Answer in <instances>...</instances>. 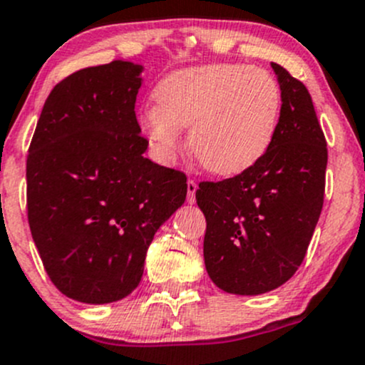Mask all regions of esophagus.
Here are the masks:
<instances>
[{"mask_svg": "<svg viewBox=\"0 0 365 365\" xmlns=\"http://www.w3.org/2000/svg\"><path fill=\"white\" fill-rule=\"evenodd\" d=\"M197 182L193 179L187 181V204H195V193H197Z\"/></svg>", "mask_w": 365, "mask_h": 365, "instance_id": "34e87169", "label": "esophagus"}]
</instances>
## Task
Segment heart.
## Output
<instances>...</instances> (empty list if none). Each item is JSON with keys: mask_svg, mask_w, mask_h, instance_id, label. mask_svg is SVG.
<instances>
[{"mask_svg": "<svg viewBox=\"0 0 365 365\" xmlns=\"http://www.w3.org/2000/svg\"><path fill=\"white\" fill-rule=\"evenodd\" d=\"M145 114L149 138L163 156L181 148V128L198 163L214 175H237L269 151L283 95L269 71L216 63L168 73Z\"/></svg>", "mask_w": 365, "mask_h": 365, "instance_id": "b5f03b06", "label": "heart"}]
</instances>
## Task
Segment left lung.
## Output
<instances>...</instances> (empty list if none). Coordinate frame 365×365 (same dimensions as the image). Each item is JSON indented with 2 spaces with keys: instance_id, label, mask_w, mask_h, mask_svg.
<instances>
[{
  "instance_id": "8db88e82",
  "label": "left lung",
  "mask_w": 365,
  "mask_h": 365,
  "mask_svg": "<svg viewBox=\"0 0 365 365\" xmlns=\"http://www.w3.org/2000/svg\"><path fill=\"white\" fill-rule=\"evenodd\" d=\"M283 105L269 151L235 178L200 182L197 204L207 221L204 260L217 288L260 295L297 272L323 207L327 142L300 81L270 63Z\"/></svg>"
}]
</instances>
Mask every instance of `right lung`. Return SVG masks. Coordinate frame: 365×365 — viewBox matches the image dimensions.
I'll return each mask as SVG.
<instances>
[{"label":"right lung","mask_w":365,"mask_h":365,"mask_svg":"<svg viewBox=\"0 0 365 365\" xmlns=\"http://www.w3.org/2000/svg\"><path fill=\"white\" fill-rule=\"evenodd\" d=\"M142 70L115 59L71 73L45 100L29 145L33 240L54 287L77 302L130 295L158 228L186 200V175L144 156Z\"/></svg>","instance_id":"1"}]
</instances>
